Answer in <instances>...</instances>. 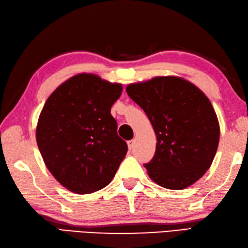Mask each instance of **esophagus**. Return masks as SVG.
Segmentation results:
<instances>
[{"instance_id":"34e87169","label":"esophagus","mask_w":248,"mask_h":248,"mask_svg":"<svg viewBox=\"0 0 248 248\" xmlns=\"http://www.w3.org/2000/svg\"><path fill=\"white\" fill-rule=\"evenodd\" d=\"M134 143H135V140H129V141H127V144H128V149H129V150H132V149L134 148Z\"/></svg>"}]
</instances>
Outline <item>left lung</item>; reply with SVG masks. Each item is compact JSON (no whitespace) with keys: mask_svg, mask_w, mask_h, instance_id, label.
Masks as SVG:
<instances>
[{"mask_svg":"<svg viewBox=\"0 0 248 248\" xmlns=\"http://www.w3.org/2000/svg\"><path fill=\"white\" fill-rule=\"evenodd\" d=\"M126 93L146 112L156 135L155 154L144 164L149 177L170 190L193 185L211 167L220 136L208 98L178 77L129 84Z\"/></svg>","mask_w":248,"mask_h":248,"instance_id":"obj_1","label":"left lung"}]
</instances>
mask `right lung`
<instances>
[{
	"mask_svg": "<svg viewBox=\"0 0 248 248\" xmlns=\"http://www.w3.org/2000/svg\"><path fill=\"white\" fill-rule=\"evenodd\" d=\"M122 85L81 73L54 91L42 110L36 142L56 180L78 194L108 186L127 153L111 107Z\"/></svg>",
	"mask_w": 248,
	"mask_h": 248,
	"instance_id": "1",
	"label": "right lung"
}]
</instances>
